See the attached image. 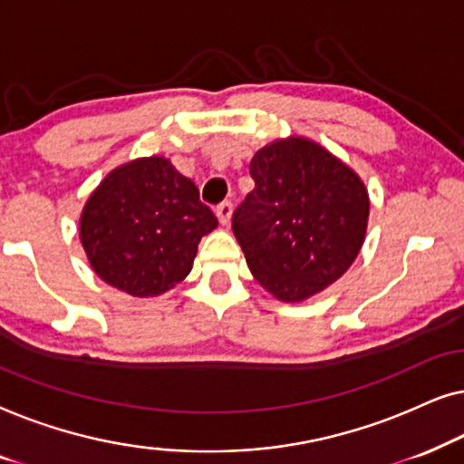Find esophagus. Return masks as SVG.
Listing matches in <instances>:
<instances>
[{
	"label": "esophagus",
	"mask_w": 464,
	"mask_h": 464,
	"mask_svg": "<svg viewBox=\"0 0 464 464\" xmlns=\"http://www.w3.org/2000/svg\"><path fill=\"white\" fill-rule=\"evenodd\" d=\"M232 211H234V207H232V202H221V205L215 208V215H218V219H219V224L221 226H227L230 224V219H232Z\"/></svg>",
	"instance_id": "34e87169"
}]
</instances>
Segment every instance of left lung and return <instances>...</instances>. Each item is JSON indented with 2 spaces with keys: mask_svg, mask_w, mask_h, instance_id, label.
<instances>
[{
  "mask_svg": "<svg viewBox=\"0 0 464 464\" xmlns=\"http://www.w3.org/2000/svg\"><path fill=\"white\" fill-rule=\"evenodd\" d=\"M256 188L232 215L246 264L281 302H302L338 281L363 245L370 196L351 167L304 137L253 156Z\"/></svg>",
  "mask_w": 464,
  "mask_h": 464,
  "instance_id": "obj_1",
  "label": "left lung"
}]
</instances>
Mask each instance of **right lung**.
Listing matches in <instances>:
<instances>
[{"mask_svg":"<svg viewBox=\"0 0 464 464\" xmlns=\"http://www.w3.org/2000/svg\"><path fill=\"white\" fill-rule=\"evenodd\" d=\"M218 227L198 188L162 156L113 169L91 194L80 240L92 270L135 297L173 289L192 270L198 243Z\"/></svg>","mask_w":464,"mask_h":464,"instance_id":"add662e5","label":"right lung"}]
</instances>
